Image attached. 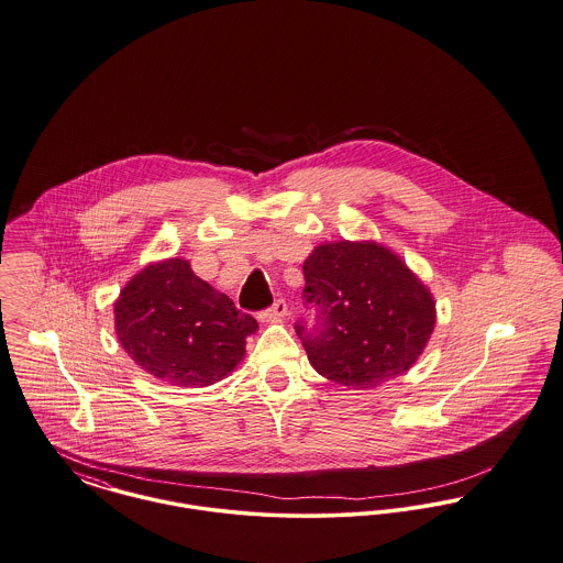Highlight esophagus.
<instances>
[{
  "label": "esophagus",
  "instance_id": "obj_1",
  "mask_svg": "<svg viewBox=\"0 0 563 563\" xmlns=\"http://www.w3.org/2000/svg\"><path fill=\"white\" fill-rule=\"evenodd\" d=\"M287 317V301L285 299H276L267 310L260 314L262 323H272V321H280Z\"/></svg>",
  "mask_w": 563,
  "mask_h": 563
}]
</instances>
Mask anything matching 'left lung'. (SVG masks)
Returning a JSON list of instances; mask_svg holds the SVG:
<instances>
[{
  "label": "left lung",
  "instance_id": "obj_1",
  "mask_svg": "<svg viewBox=\"0 0 563 563\" xmlns=\"http://www.w3.org/2000/svg\"><path fill=\"white\" fill-rule=\"evenodd\" d=\"M317 325H296L310 365L342 387L374 389L406 374L435 328V301L406 262L374 240L314 246L303 262Z\"/></svg>",
  "mask_w": 563,
  "mask_h": 563
}]
</instances>
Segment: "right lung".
<instances>
[{"mask_svg":"<svg viewBox=\"0 0 563 563\" xmlns=\"http://www.w3.org/2000/svg\"><path fill=\"white\" fill-rule=\"evenodd\" d=\"M114 331L135 364L176 387H208L244 360L251 314L194 274L183 257L142 267L114 301Z\"/></svg>","mask_w":563,"mask_h":563,"instance_id":"obj_1","label":"right lung"}]
</instances>
